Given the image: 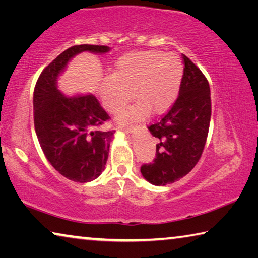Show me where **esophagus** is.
Instances as JSON below:
<instances>
[{"label":"esophagus","mask_w":258,"mask_h":258,"mask_svg":"<svg viewBox=\"0 0 258 258\" xmlns=\"http://www.w3.org/2000/svg\"><path fill=\"white\" fill-rule=\"evenodd\" d=\"M120 130L123 131V132L128 134V133H133L134 131L137 130V127H134V126H130V127H124V126H123V127H120Z\"/></svg>","instance_id":"34e87169"}]
</instances>
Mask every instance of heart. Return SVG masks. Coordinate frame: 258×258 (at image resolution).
I'll return each mask as SVG.
<instances>
[{"label": "heart", "mask_w": 258, "mask_h": 258, "mask_svg": "<svg viewBox=\"0 0 258 258\" xmlns=\"http://www.w3.org/2000/svg\"><path fill=\"white\" fill-rule=\"evenodd\" d=\"M182 75L178 56L159 51L137 52L120 58L113 75L103 78L99 91L104 108L111 113L119 112L132 97L138 100L118 116L119 123L132 124L149 111L154 115L167 111L176 100Z\"/></svg>", "instance_id": "heart-1"}]
</instances>
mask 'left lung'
Segmentation results:
<instances>
[{"mask_svg": "<svg viewBox=\"0 0 258 258\" xmlns=\"http://www.w3.org/2000/svg\"><path fill=\"white\" fill-rule=\"evenodd\" d=\"M184 69L178 97L163 118L148 126L157 140L154 163L141 173L154 185L185 176L203 155L212 115L211 89L202 71L183 54Z\"/></svg>", "mask_w": 258, "mask_h": 258, "instance_id": "8db88e82", "label": "left lung"}]
</instances>
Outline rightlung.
<instances>
[{"label":"right lung","mask_w":258,"mask_h":258,"mask_svg":"<svg viewBox=\"0 0 258 258\" xmlns=\"http://www.w3.org/2000/svg\"><path fill=\"white\" fill-rule=\"evenodd\" d=\"M106 45H75L43 69L34 89V125L46 159L61 175L74 182L93 181L106 166L115 131H100L110 118L92 94L67 97L56 78L68 61L81 52L107 53Z\"/></svg>","instance_id":"obj_1"}]
</instances>
